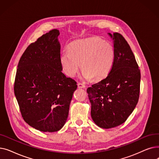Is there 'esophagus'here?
Listing matches in <instances>:
<instances>
[{"instance_id": "obj_1", "label": "esophagus", "mask_w": 159, "mask_h": 159, "mask_svg": "<svg viewBox=\"0 0 159 159\" xmlns=\"http://www.w3.org/2000/svg\"><path fill=\"white\" fill-rule=\"evenodd\" d=\"M77 85H78L79 88H86L85 84H83V83H82V82H79Z\"/></svg>"}]
</instances>
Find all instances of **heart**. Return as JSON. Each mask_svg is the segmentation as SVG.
Here are the masks:
<instances>
[{
  "label": "heart",
  "instance_id": "b5f03b06",
  "mask_svg": "<svg viewBox=\"0 0 159 159\" xmlns=\"http://www.w3.org/2000/svg\"><path fill=\"white\" fill-rule=\"evenodd\" d=\"M113 46L98 37H90L71 43L68 50L61 57L63 71L74 77L80 68L82 77L87 80H99L105 78L111 71L115 61Z\"/></svg>",
  "mask_w": 159,
  "mask_h": 159
}]
</instances>
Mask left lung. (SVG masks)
I'll return each instance as SVG.
<instances>
[{"mask_svg":"<svg viewBox=\"0 0 159 159\" xmlns=\"http://www.w3.org/2000/svg\"><path fill=\"white\" fill-rule=\"evenodd\" d=\"M115 61L110 73L87 89L91 115L98 126L111 128L123 124L134 110L140 94V71L124 37L113 35Z\"/></svg>","mask_w":159,"mask_h":159,"instance_id":"obj_1","label":"left lung"}]
</instances>
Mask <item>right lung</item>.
<instances>
[{
	"label": "right lung",
	"mask_w": 159,
	"mask_h": 159,
	"mask_svg": "<svg viewBox=\"0 0 159 159\" xmlns=\"http://www.w3.org/2000/svg\"><path fill=\"white\" fill-rule=\"evenodd\" d=\"M59 31L31 43L21 56L14 93L24 121L44 132L60 130L66 122L77 82L62 72Z\"/></svg>",
	"instance_id": "right-lung-1"
}]
</instances>
